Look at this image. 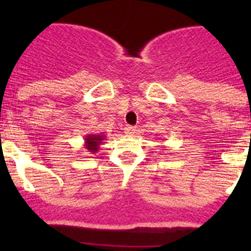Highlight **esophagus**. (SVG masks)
<instances>
[{
	"mask_svg": "<svg viewBox=\"0 0 251 251\" xmlns=\"http://www.w3.org/2000/svg\"><path fill=\"white\" fill-rule=\"evenodd\" d=\"M124 130H125V133L126 135H128V136H132L133 133L136 132V127L135 126H126L125 128H124Z\"/></svg>",
	"mask_w": 251,
	"mask_h": 251,
	"instance_id": "34e87169",
	"label": "esophagus"
}]
</instances>
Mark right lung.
Instances as JSON below:
<instances>
[{
    "instance_id": "1",
    "label": "right lung",
    "mask_w": 251,
    "mask_h": 251,
    "mask_svg": "<svg viewBox=\"0 0 251 251\" xmlns=\"http://www.w3.org/2000/svg\"><path fill=\"white\" fill-rule=\"evenodd\" d=\"M105 136L104 132L102 133H88L85 136V144H83V148L87 151H90L91 154H96L100 149V146L102 143H104Z\"/></svg>"
}]
</instances>
